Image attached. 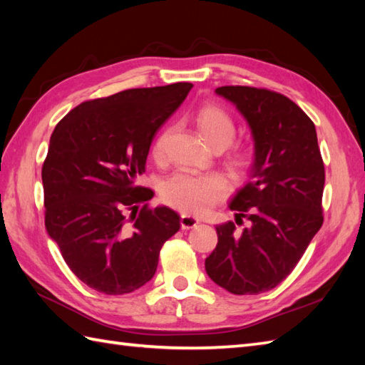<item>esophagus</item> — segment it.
<instances>
[{"instance_id":"esophagus-1","label":"esophagus","mask_w":365,"mask_h":365,"mask_svg":"<svg viewBox=\"0 0 365 365\" xmlns=\"http://www.w3.org/2000/svg\"><path fill=\"white\" fill-rule=\"evenodd\" d=\"M199 224V220L196 218V216H191V215H182V218H180V226H182V229H192V227H196Z\"/></svg>"}]
</instances>
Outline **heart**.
Instances as JSON below:
<instances>
[{
  "instance_id": "1",
  "label": "heart",
  "mask_w": 365,
  "mask_h": 365,
  "mask_svg": "<svg viewBox=\"0 0 365 365\" xmlns=\"http://www.w3.org/2000/svg\"><path fill=\"white\" fill-rule=\"evenodd\" d=\"M199 133L215 150H222L234 141L237 125L232 115L218 105H205L196 115ZM166 133H161L153 145L155 155H160ZM254 153L246 145H235L227 155V166L235 175H245L252 165ZM230 185L221 174H191L177 170L161 182L160 196L170 207L183 213L199 215L218 204L229 195Z\"/></svg>"
}]
</instances>
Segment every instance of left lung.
<instances>
[{"label":"left lung","mask_w":365,"mask_h":365,"mask_svg":"<svg viewBox=\"0 0 365 365\" xmlns=\"http://www.w3.org/2000/svg\"><path fill=\"white\" fill-rule=\"evenodd\" d=\"M254 138L252 180L229 204L232 221L216 227L218 245L205 259L215 284L234 294H259L289 276L323 224L324 165L311 118L279 92L221 86Z\"/></svg>","instance_id":"1"}]
</instances>
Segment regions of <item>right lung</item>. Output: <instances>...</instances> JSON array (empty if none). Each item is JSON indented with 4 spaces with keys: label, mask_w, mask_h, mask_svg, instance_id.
<instances>
[{
    "label": "right lung",
    "mask_w": 365,
    "mask_h": 365,
    "mask_svg": "<svg viewBox=\"0 0 365 365\" xmlns=\"http://www.w3.org/2000/svg\"><path fill=\"white\" fill-rule=\"evenodd\" d=\"M191 88L174 83L88 100L54 128L42 166L45 227L91 289L138 290L157 271L161 246L180 229V216L149 207L153 191L135 182L145 173L155 131Z\"/></svg>",
    "instance_id": "right-lung-1"
}]
</instances>
